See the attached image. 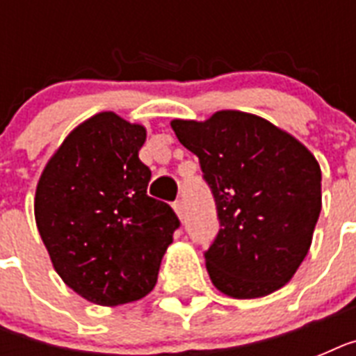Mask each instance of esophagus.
Wrapping results in <instances>:
<instances>
[{"label": "esophagus", "instance_id": "esophagus-1", "mask_svg": "<svg viewBox=\"0 0 356 356\" xmlns=\"http://www.w3.org/2000/svg\"><path fill=\"white\" fill-rule=\"evenodd\" d=\"M173 211H175V214H177L179 218H183V214H184V205H183V201H181V200L175 201V203H173Z\"/></svg>", "mask_w": 356, "mask_h": 356}]
</instances>
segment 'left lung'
Returning a JSON list of instances; mask_svg holds the SVG:
<instances>
[{
  "instance_id": "1",
  "label": "left lung",
  "mask_w": 356,
  "mask_h": 356,
  "mask_svg": "<svg viewBox=\"0 0 356 356\" xmlns=\"http://www.w3.org/2000/svg\"><path fill=\"white\" fill-rule=\"evenodd\" d=\"M172 129L197 155L216 201L222 229L205 253L212 284L234 299L284 286L309 253L320 218L316 156L290 133L242 111L172 120Z\"/></svg>"
}]
</instances>
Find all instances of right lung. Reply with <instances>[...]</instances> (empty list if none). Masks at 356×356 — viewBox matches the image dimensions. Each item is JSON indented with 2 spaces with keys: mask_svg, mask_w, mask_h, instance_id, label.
<instances>
[{
  "mask_svg": "<svg viewBox=\"0 0 356 356\" xmlns=\"http://www.w3.org/2000/svg\"><path fill=\"white\" fill-rule=\"evenodd\" d=\"M144 142V125L97 113L64 138L36 184V227L53 268L102 307L153 290L179 227L172 207L147 195Z\"/></svg>",
  "mask_w": 356,
  "mask_h": 356,
  "instance_id": "obj_1",
  "label": "right lung"
}]
</instances>
